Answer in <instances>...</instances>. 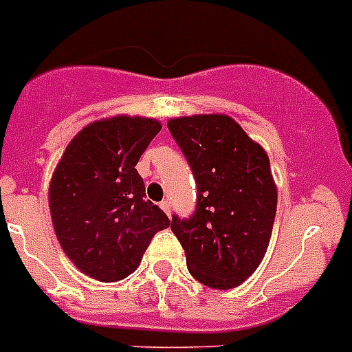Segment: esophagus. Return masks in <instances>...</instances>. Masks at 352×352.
I'll list each match as a JSON object with an SVG mask.
<instances>
[{"instance_id": "esophagus-1", "label": "esophagus", "mask_w": 352, "mask_h": 352, "mask_svg": "<svg viewBox=\"0 0 352 352\" xmlns=\"http://www.w3.org/2000/svg\"><path fill=\"white\" fill-rule=\"evenodd\" d=\"M161 208H162V211H164V213H166L168 217L171 215V210H170V202H168V201H162V202H161Z\"/></svg>"}]
</instances>
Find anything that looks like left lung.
<instances>
[{"label": "left lung", "mask_w": 352, "mask_h": 352, "mask_svg": "<svg viewBox=\"0 0 352 352\" xmlns=\"http://www.w3.org/2000/svg\"><path fill=\"white\" fill-rule=\"evenodd\" d=\"M168 130L197 182L193 215L171 219L188 270L213 289L236 287L262 262L275 224L270 157L222 113L177 117Z\"/></svg>", "instance_id": "8db88e82"}]
</instances>
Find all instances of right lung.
<instances>
[{"label": "right lung", "mask_w": 352, "mask_h": 352, "mask_svg": "<svg viewBox=\"0 0 352 352\" xmlns=\"http://www.w3.org/2000/svg\"><path fill=\"white\" fill-rule=\"evenodd\" d=\"M161 122L117 116L82 128L56 166L48 204L63 251L101 282L126 278L141 264L166 213L146 201L135 170Z\"/></svg>", "instance_id": "1"}]
</instances>
